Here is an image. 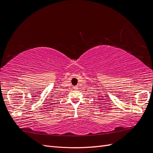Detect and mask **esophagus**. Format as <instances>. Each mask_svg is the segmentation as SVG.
<instances>
[{
  "label": "esophagus",
  "instance_id": "esophagus-1",
  "mask_svg": "<svg viewBox=\"0 0 153 153\" xmlns=\"http://www.w3.org/2000/svg\"><path fill=\"white\" fill-rule=\"evenodd\" d=\"M73 88H74V89H78V85L74 86V87H73Z\"/></svg>",
  "mask_w": 153,
  "mask_h": 153
}]
</instances>
